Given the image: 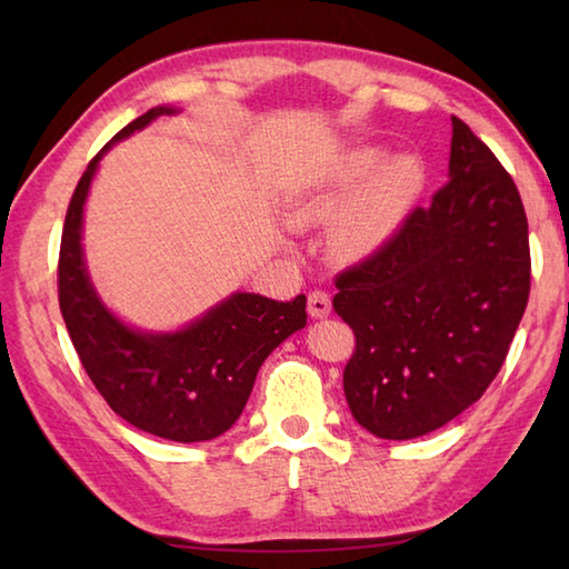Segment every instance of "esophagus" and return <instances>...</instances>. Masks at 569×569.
I'll return each instance as SVG.
<instances>
[{
	"label": "esophagus",
	"instance_id": "1",
	"mask_svg": "<svg viewBox=\"0 0 569 569\" xmlns=\"http://www.w3.org/2000/svg\"><path fill=\"white\" fill-rule=\"evenodd\" d=\"M332 310V300L330 296L320 291V288H316V291L308 293V312L310 318H328Z\"/></svg>",
	"mask_w": 569,
	"mask_h": 569
}]
</instances>
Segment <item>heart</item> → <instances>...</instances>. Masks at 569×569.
I'll return each mask as SVG.
<instances>
[{
	"mask_svg": "<svg viewBox=\"0 0 569 569\" xmlns=\"http://www.w3.org/2000/svg\"><path fill=\"white\" fill-rule=\"evenodd\" d=\"M381 151L355 149L345 153L325 176L322 183L291 202V222L308 227L328 222L339 212L346 198L362 187L337 217L332 244L345 257H365L377 251L410 210L422 188V166L416 156H393L381 167Z\"/></svg>",
	"mask_w": 569,
	"mask_h": 569,
	"instance_id": "heart-1",
	"label": "heart"
}]
</instances>
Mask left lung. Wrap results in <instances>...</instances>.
Segmentation results:
<instances>
[{
  "label": "left lung",
  "mask_w": 569,
  "mask_h": 569,
  "mask_svg": "<svg viewBox=\"0 0 569 569\" xmlns=\"http://www.w3.org/2000/svg\"><path fill=\"white\" fill-rule=\"evenodd\" d=\"M335 286L355 332L345 396L377 438L442 428L497 379L528 306V220L513 178L462 119L450 180Z\"/></svg>",
  "instance_id": "obj_1"
}]
</instances>
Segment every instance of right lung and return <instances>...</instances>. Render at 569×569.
<instances>
[{
  "label": "right lung",
  "mask_w": 569,
  "mask_h": 569,
  "mask_svg": "<svg viewBox=\"0 0 569 569\" xmlns=\"http://www.w3.org/2000/svg\"><path fill=\"white\" fill-rule=\"evenodd\" d=\"M156 107L127 124L84 168L72 192L58 253V303L72 347L94 389L119 418L176 442L212 440L234 426L259 367L308 320L306 296L291 303L234 293L202 320L173 335L129 330L94 296L82 263V204L100 156L151 119Z\"/></svg>",
  "instance_id": "add662e5"
}]
</instances>
